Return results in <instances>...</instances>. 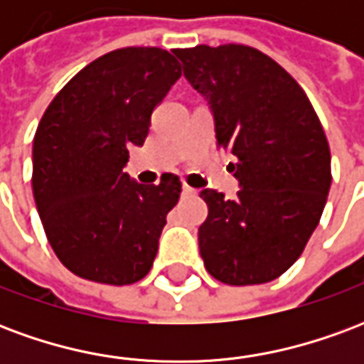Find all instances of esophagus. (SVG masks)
<instances>
[{
  "label": "esophagus",
  "mask_w": 364,
  "mask_h": 364,
  "mask_svg": "<svg viewBox=\"0 0 364 364\" xmlns=\"http://www.w3.org/2000/svg\"><path fill=\"white\" fill-rule=\"evenodd\" d=\"M183 195H197V189H193L189 185H183Z\"/></svg>",
  "instance_id": "obj_1"
}]
</instances>
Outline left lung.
Wrapping results in <instances>:
<instances>
[{
	"label": "left lung",
	"instance_id": "obj_1",
	"mask_svg": "<svg viewBox=\"0 0 364 364\" xmlns=\"http://www.w3.org/2000/svg\"><path fill=\"white\" fill-rule=\"evenodd\" d=\"M175 54L213 112L218 146L237 158L236 198L200 191L206 271L234 287L273 281L304 252L328 200L331 156L320 119L294 77L252 46Z\"/></svg>",
	"mask_w": 364,
	"mask_h": 364
}]
</instances>
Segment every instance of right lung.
<instances>
[{"mask_svg":"<svg viewBox=\"0 0 364 364\" xmlns=\"http://www.w3.org/2000/svg\"><path fill=\"white\" fill-rule=\"evenodd\" d=\"M181 68L161 48H119L91 62L54 97L33 140V195L52 250L74 274L132 284L150 273L181 181L142 185L124 173L156 105Z\"/></svg>","mask_w":364,"mask_h":364,"instance_id":"right-lung-1","label":"right lung"}]
</instances>
